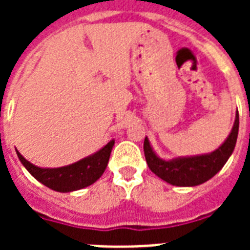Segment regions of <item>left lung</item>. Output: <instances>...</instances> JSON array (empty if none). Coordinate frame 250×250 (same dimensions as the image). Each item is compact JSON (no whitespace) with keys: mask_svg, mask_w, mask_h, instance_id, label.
<instances>
[{"mask_svg":"<svg viewBox=\"0 0 250 250\" xmlns=\"http://www.w3.org/2000/svg\"><path fill=\"white\" fill-rule=\"evenodd\" d=\"M239 135V113L233 122L232 129L222 145L214 152L197 156L176 157L164 160L153 150L148 137L144 140V154L149 168L171 186L196 187L211 179L226 165L232 154Z\"/></svg>","mask_w":250,"mask_h":250,"instance_id":"8db88e82","label":"left lung"}]
</instances>
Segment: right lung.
I'll use <instances>...</instances> for the list:
<instances>
[{
	"instance_id": "obj_1",
	"label": "right lung",
	"mask_w": 250,
	"mask_h": 250,
	"mask_svg": "<svg viewBox=\"0 0 250 250\" xmlns=\"http://www.w3.org/2000/svg\"><path fill=\"white\" fill-rule=\"evenodd\" d=\"M114 140H110L106 145H104L97 152L85 157L83 160L78 161L75 164L67 165L62 167H39L27 161L21 153L17 154L21 165L27 168L33 178L39 180L48 188L57 192H74V190L83 189L85 187L92 186L101 178L104 171L106 170L109 162L110 153L114 146Z\"/></svg>"
}]
</instances>
